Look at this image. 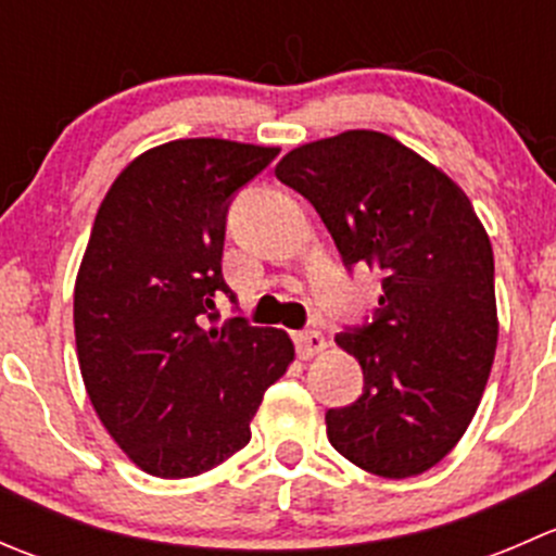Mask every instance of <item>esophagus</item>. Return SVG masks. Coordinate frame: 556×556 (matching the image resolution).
I'll use <instances>...</instances> for the list:
<instances>
[{"instance_id":"1","label":"esophagus","mask_w":556,"mask_h":556,"mask_svg":"<svg viewBox=\"0 0 556 556\" xmlns=\"http://www.w3.org/2000/svg\"><path fill=\"white\" fill-rule=\"evenodd\" d=\"M295 350H299V355L304 361H309V357L328 350V341H325V336L319 330H304V333H295Z\"/></svg>"}]
</instances>
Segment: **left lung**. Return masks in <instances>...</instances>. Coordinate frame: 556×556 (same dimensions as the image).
<instances>
[{
	"mask_svg": "<svg viewBox=\"0 0 556 556\" xmlns=\"http://www.w3.org/2000/svg\"><path fill=\"white\" fill-rule=\"evenodd\" d=\"M274 174L309 199L346 266L384 277L377 319L336 336L366 390L325 414L328 441L368 473H425L463 439L495 361V261L473 204L371 128L299 144Z\"/></svg>",
	"mask_w": 556,
	"mask_h": 556,
	"instance_id": "left-lung-1",
	"label": "left lung"
}]
</instances>
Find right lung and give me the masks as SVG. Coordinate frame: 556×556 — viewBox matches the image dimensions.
<instances>
[{
  "mask_svg": "<svg viewBox=\"0 0 556 556\" xmlns=\"http://www.w3.org/2000/svg\"><path fill=\"white\" fill-rule=\"evenodd\" d=\"M279 148L195 137L144 150L99 204L75 279V344L91 406L137 468L206 473L295 361L285 330L217 323L233 190ZM233 299V295H231Z\"/></svg>",
  "mask_w": 556,
  "mask_h": 556,
  "instance_id": "1",
  "label": "right lung"
}]
</instances>
